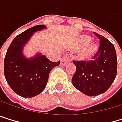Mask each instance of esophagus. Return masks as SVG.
Wrapping results in <instances>:
<instances>
[{
    "mask_svg": "<svg viewBox=\"0 0 122 122\" xmlns=\"http://www.w3.org/2000/svg\"><path fill=\"white\" fill-rule=\"evenodd\" d=\"M69 60H70V58H69V57H68V56H64V57H63L62 58H61V64H60V65L61 66H65L69 61Z\"/></svg>",
    "mask_w": 122,
    "mask_h": 122,
    "instance_id": "esophagus-1",
    "label": "esophagus"
}]
</instances>
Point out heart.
I'll return each mask as SVG.
<instances>
[{
    "mask_svg": "<svg viewBox=\"0 0 122 122\" xmlns=\"http://www.w3.org/2000/svg\"><path fill=\"white\" fill-rule=\"evenodd\" d=\"M91 38L86 36L83 35L78 37V39L76 41V45L75 47L77 48H80L81 47H83V49L81 51V56L83 58H88L91 56H92L97 49V45L94 44V42L90 41Z\"/></svg>",
    "mask_w": 122,
    "mask_h": 122,
    "instance_id": "obj_1",
    "label": "heart"
}]
</instances>
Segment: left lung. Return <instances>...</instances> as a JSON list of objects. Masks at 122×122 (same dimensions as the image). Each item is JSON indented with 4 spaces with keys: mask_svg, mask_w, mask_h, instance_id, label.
<instances>
[{
    "mask_svg": "<svg viewBox=\"0 0 122 122\" xmlns=\"http://www.w3.org/2000/svg\"><path fill=\"white\" fill-rule=\"evenodd\" d=\"M94 34L100 39L98 52L89 61H73L76 66L72 82L77 90L88 96L105 93L114 81L117 58L113 45L103 36Z\"/></svg>",
    "mask_w": 122,
    "mask_h": 122,
    "instance_id": "left-lung-1",
    "label": "left lung"
}]
</instances>
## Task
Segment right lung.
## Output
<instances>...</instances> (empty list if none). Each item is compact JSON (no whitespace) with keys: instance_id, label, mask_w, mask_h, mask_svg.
Listing matches in <instances>:
<instances>
[{"instance_id":"add662e5","label":"right lung","mask_w":122,"mask_h":122,"mask_svg":"<svg viewBox=\"0 0 122 122\" xmlns=\"http://www.w3.org/2000/svg\"><path fill=\"white\" fill-rule=\"evenodd\" d=\"M46 28L45 25L32 27L13 39L4 59V75L11 89L22 97H33L42 92L46 87L50 72L60 64L50 61L45 56L37 53L28 58L22 49L34 33Z\"/></svg>"}]
</instances>
